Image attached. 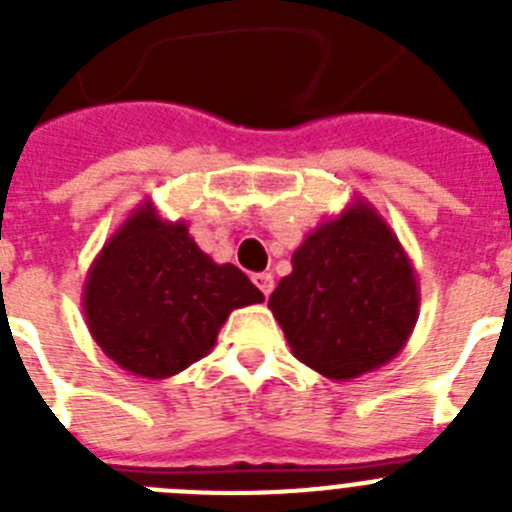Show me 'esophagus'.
Returning <instances> with one entry per match:
<instances>
[{
  "instance_id": "34e87169",
  "label": "esophagus",
  "mask_w": 512,
  "mask_h": 512,
  "mask_svg": "<svg viewBox=\"0 0 512 512\" xmlns=\"http://www.w3.org/2000/svg\"><path fill=\"white\" fill-rule=\"evenodd\" d=\"M253 284L264 292V297H269L271 289H274V277H271L269 271H259V274H253Z\"/></svg>"
}]
</instances>
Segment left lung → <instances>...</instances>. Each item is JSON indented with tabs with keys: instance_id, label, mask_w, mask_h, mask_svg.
Listing matches in <instances>:
<instances>
[{
	"instance_id": "1",
	"label": "left lung",
	"mask_w": 512,
	"mask_h": 512,
	"mask_svg": "<svg viewBox=\"0 0 512 512\" xmlns=\"http://www.w3.org/2000/svg\"><path fill=\"white\" fill-rule=\"evenodd\" d=\"M269 310L292 356L333 382L374 372L413 336L420 287L413 261L372 202L356 197L307 233Z\"/></svg>"
}]
</instances>
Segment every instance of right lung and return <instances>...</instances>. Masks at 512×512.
Here are the masks:
<instances>
[{
    "instance_id": "1",
    "label": "right lung",
    "mask_w": 512,
    "mask_h": 512,
    "mask_svg": "<svg viewBox=\"0 0 512 512\" xmlns=\"http://www.w3.org/2000/svg\"><path fill=\"white\" fill-rule=\"evenodd\" d=\"M264 295L233 264H215L184 220L140 202L84 279L81 307L97 346L135 377L166 379L212 351L230 312Z\"/></svg>"
}]
</instances>
